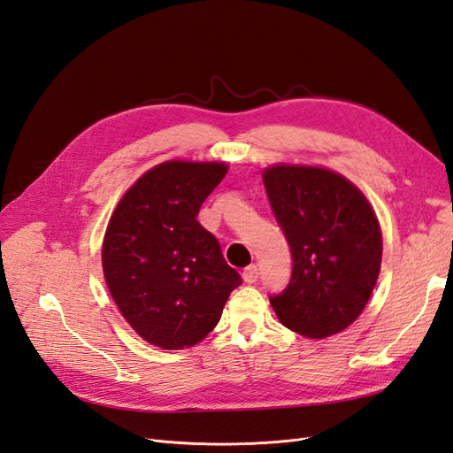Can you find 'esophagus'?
<instances>
[{"label": "esophagus", "instance_id": "obj_1", "mask_svg": "<svg viewBox=\"0 0 453 453\" xmlns=\"http://www.w3.org/2000/svg\"><path fill=\"white\" fill-rule=\"evenodd\" d=\"M242 278H243V281L245 283H255L257 280H258V268L255 266V265H250L248 268H243V272H242Z\"/></svg>", "mask_w": 453, "mask_h": 453}]
</instances>
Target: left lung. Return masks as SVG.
Returning a JSON list of instances; mask_svg holds the SVG:
<instances>
[{
  "mask_svg": "<svg viewBox=\"0 0 453 453\" xmlns=\"http://www.w3.org/2000/svg\"><path fill=\"white\" fill-rule=\"evenodd\" d=\"M266 195L293 255L291 280L270 296L278 319L308 338L348 328L365 310L381 265V230L361 190L336 172L278 164Z\"/></svg>",
  "mask_w": 453,
  "mask_h": 453,
  "instance_id": "1",
  "label": "left lung"
}]
</instances>
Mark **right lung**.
Masks as SVG:
<instances>
[{"label": "right lung", "instance_id": "1", "mask_svg": "<svg viewBox=\"0 0 453 453\" xmlns=\"http://www.w3.org/2000/svg\"><path fill=\"white\" fill-rule=\"evenodd\" d=\"M225 162L168 160L120 198L104 236V276L115 304L145 342L198 344L242 283L196 215L226 175Z\"/></svg>", "mask_w": 453, "mask_h": 453}]
</instances>
